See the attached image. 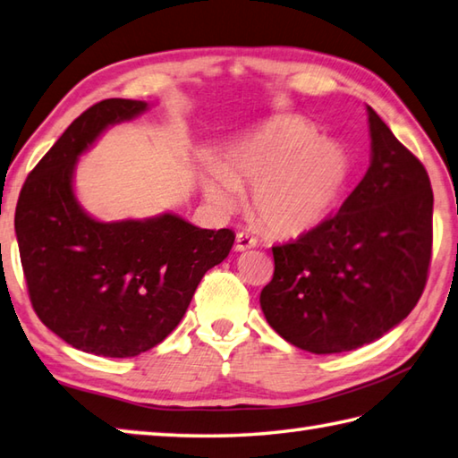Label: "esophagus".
<instances>
[{"mask_svg": "<svg viewBox=\"0 0 458 458\" xmlns=\"http://www.w3.org/2000/svg\"><path fill=\"white\" fill-rule=\"evenodd\" d=\"M258 240L254 236L248 234V232H238L236 234V252H244V250H250V248H256Z\"/></svg>", "mask_w": 458, "mask_h": 458, "instance_id": "obj_1", "label": "esophagus"}]
</instances>
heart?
Masks as SVG:
<instances>
[{
	"label": "heart",
	"mask_w": 458,
	"mask_h": 458,
	"mask_svg": "<svg viewBox=\"0 0 458 458\" xmlns=\"http://www.w3.org/2000/svg\"><path fill=\"white\" fill-rule=\"evenodd\" d=\"M346 172L343 148L316 140L310 123L282 118L232 146L226 170H208L204 192L216 206L232 208L238 186H252L256 220L276 236H301L328 218Z\"/></svg>",
	"instance_id": "b5f03b06"
}]
</instances>
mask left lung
<instances>
[{
	"label": "left lung",
	"instance_id": "8db88e82",
	"mask_svg": "<svg viewBox=\"0 0 458 458\" xmlns=\"http://www.w3.org/2000/svg\"><path fill=\"white\" fill-rule=\"evenodd\" d=\"M370 165L340 210L294 242L272 248L260 306L302 351H354L417 306L432 254V188L425 165L367 107Z\"/></svg>",
	"mask_w": 458,
	"mask_h": 458
}]
</instances>
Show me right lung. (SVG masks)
<instances>
[{
  "label": "right lung",
  "mask_w": 458,
  "mask_h": 458,
  "mask_svg": "<svg viewBox=\"0 0 458 458\" xmlns=\"http://www.w3.org/2000/svg\"><path fill=\"white\" fill-rule=\"evenodd\" d=\"M148 110L140 99H102L70 123L20 192L15 236L33 310L73 348L110 359L146 352L186 314L204 274L234 244L176 214L98 222L73 194L80 154L107 126Z\"/></svg>",
  "instance_id": "obj_1"
}]
</instances>
